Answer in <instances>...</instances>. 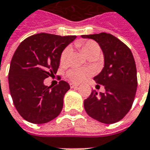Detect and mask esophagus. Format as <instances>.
<instances>
[{
  "mask_svg": "<svg viewBox=\"0 0 150 150\" xmlns=\"http://www.w3.org/2000/svg\"><path fill=\"white\" fill-rule=\"evenodd\" d=\"M79 87L78 84H74V83H70V88H77Z\"/></svg>",
  "mask_w": 150,
  "mask_h": 150,
  "instance_id": "1",
  "label": "esophagus"
}]
</instances>
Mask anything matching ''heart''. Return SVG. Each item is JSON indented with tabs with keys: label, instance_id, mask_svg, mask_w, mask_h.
Masks as SVG:
<instances>
[{
	"label": "heart",
	"instance_id": "1",
	"mask_svg": "<svg viewBox=\"0 0 150 150\" xmlns=\"http://www.w3.org/2000/svg\"><path fill=\"white\" fill-rule=\"evenodd\" d=\"M76 46L79 48L81 52L87 57L96 56L98 57L100 53V47L97 42L93 40H82L76 43ZM69 54V48H65L62 51L61 57H60V62L62 64H64L66 62L68 56ZM93 71L90 69L87 68H78V69H72L67 72V76L69 79L72 81L73 82H81L83 81L92 75Z\"/></svg>",
	"mask_w": 150,
	"mask_h": 150
}]
</instances>
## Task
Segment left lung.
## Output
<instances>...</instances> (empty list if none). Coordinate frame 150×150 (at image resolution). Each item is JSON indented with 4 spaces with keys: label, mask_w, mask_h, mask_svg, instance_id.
Wrapping results in <instances>:
<instances>
[{
    "label": "left lung",
    "mask_w": 150,
    "mask_h": 150,
    "mask_svg": "<svg viewBox=\"0 0 150 150\" xmlns=\"http://www.w3.org/2000/svg\"><path fill=\"white\" fill-rule=\"evenodd\" d=\"M81 37L96 40L105 57V67L93 79L105 86V92L98 94L93 90L84 100L85 110L89 117L100 122L116 123L129 111L136 95L137 77L133 53L125 44L110 33Z\"/></svg>",
    "instance_id": "1"
}]
</instances>
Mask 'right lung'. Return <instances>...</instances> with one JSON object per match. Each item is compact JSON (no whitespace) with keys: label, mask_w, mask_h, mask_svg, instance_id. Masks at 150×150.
<instances>
[{"label":"right lung","mask_w":150,"mask_h":150,"mask_svg":"<svg viewBox=\"0 0 150 150\" xmlns=\"http://www.w3.org/2000/svg\"><path fill=\"white\" fill-rule=\"evenodd\" d=\"M76 38L41 33L17 47L10 63L8 85L17 112L27 121L43 124L62 112L69 83L60 81L52 88L45 86L44 80L57 74L62 51Z\"/></svg>","instance_id":"add662e5"}]
</instances>
